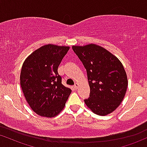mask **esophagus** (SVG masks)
<instances>
[{
	"mask_svg": "<svg viewBox=\"0 0 147 147\" xmlns=\"http://www.w3.org/2000/svg\"><path fill=\"white\" fill-rule=\"evenodd\" d=\"M78 86H79L78 84V83H76L75 85H74V89H75V90H77V89H78Z\"/></svg>",
	"mask_w": 147,
	"mask_h": 147,
	"instance_id": "esophagus-1",
	"label": "esophagus"
}]
</instances>
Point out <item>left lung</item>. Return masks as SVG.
Wrapping results in <instances>:
<instances>
[{"mask_svg": "<svg viewBox=\"0 0 147 147\" xmlns=\"http://www.w3.org/2000/svg\"><path fill=\"white\" fill-rule=\"evenodd\" d=\"M72 49L86 69L90 97L87 106L98 115L113 113L121 104L126 94L128 79L119 60L104 48L91 44Z\"/></svg>", "mask_w": 147, "mask_h": 147, "instance_id": "1", "label": "left lung"}]
</instances>
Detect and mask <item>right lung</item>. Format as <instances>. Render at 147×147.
<instances>
[{"label": "right lung", "mask_w": 147, "mask_h": 147, "mask_svg": "<svg viewBox=\"0 0 147 147\" xmlns=\"http://www.w3.org/2000/svg\"><path fill=\"white\" fill-rule=\"evenodd\" d=\"M69 47L48 44L31 53L23 64L20 75L28 103L39 116L53 117L65 107L71 90L62 84L57 68Z\"/></svg>", "instance_id": "right-lung-1"}]
</instances>
